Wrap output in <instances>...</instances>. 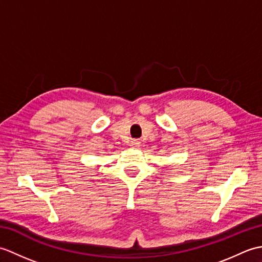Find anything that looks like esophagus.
<instances>
[{"label": "esophagus", "instance_id": "obj_1", "mask_svg": "<svg viewBox=\"0 0 262 262\" xmlns=\"http://www.w3.org/2000/svg\"><path fill=\"white\" fill-rule=\"evenodd\" d=\"M129 146L132 148H140L141 146V142L138 140H133L130 143H129Z\"/></svg>", "mask_w": 262, "mask_h": 262}]
</instances>
